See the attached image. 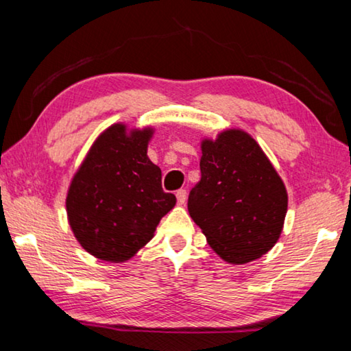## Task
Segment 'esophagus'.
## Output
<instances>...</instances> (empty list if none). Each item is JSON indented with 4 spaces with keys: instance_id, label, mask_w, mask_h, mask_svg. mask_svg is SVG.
Masks as SVG:
<instances>
[{
    "instance_id": "1",
    "label": "esophagus",
    "mask_w": 351,
    "mask_h": 351,
    "mask_svg": "<svg viewBox=\"0 0 351 351\" xmlns=\"http://www.w3.org/2000/svg\"><path fill=\"white\" fill-rule=\"evenodd\" d=\"M176 199H178V204L180 206H182L184 203H186V199H187V192L186 190H178L176 192Z\"/></svg>"
}]
</instances>
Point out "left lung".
<instances>
[{
    "mask_svg": "<svg viewBox=\"0 0 351 351\" xmlns=\"http://www.w3.org/2000/svg\"><path fill=\"white\" fill-rule=\"evenodd\" d=\"M199 170L187 209L217 255L245 265L271 251L283 230L288 193L257 141L240 128L204 138Z\"/></svg>",
    "mask_w": 351,
    "mask_h": 351,
    "instance_id": "1",
    "label": "left lung"
}]
</instances>
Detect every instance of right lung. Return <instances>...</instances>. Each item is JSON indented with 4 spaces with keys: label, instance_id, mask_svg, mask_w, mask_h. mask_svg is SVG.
Returning <instances> with one entry per match:
<instances>
[{
    "label": "right lung",
    "instance_id": "1",
    "mask_svg": "<svg viewBox=\"0 0 351 351\" xmlns=\"http://www.w3.org/2000/svg\"><path fill=\"white\" fill-rule=\"evenodd\" d=\"M153 127L112 123L93 142L71 180L66 215L88 254L123 263L154 237L176 198L161 187V169L147 156Z\"/></svg>",
    "mask_w": 351,
    "mask_h": 351
}]
</instances>
